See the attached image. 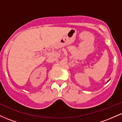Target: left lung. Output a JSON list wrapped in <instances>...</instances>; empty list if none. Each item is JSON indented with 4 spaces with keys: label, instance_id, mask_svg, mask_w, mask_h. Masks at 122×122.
<instances>
[{
    "label": "left lung",
    "instance_id": "left-lung-1",
    "mask_svg": "<svg viewBox=\"0 0 122 122\" xmlns=\"http://www.w3.org/2000/svg\"><path fill=\"white\" fill-rule=\"evenodd\" d=\"M109 80H108V81H109Z\"/></svg>",
    "mask_w": 122,
    "mask_h": 122
}]
</instances>
